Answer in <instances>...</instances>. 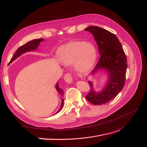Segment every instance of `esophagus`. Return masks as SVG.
<instances>
[{
    "instance_id": "obj_1",
    "label": "esophagus",
    "mask_w": 147,
    "mask_h": 147,
    "mask_svg": "<svg viewBox=\"0 0 147 147\" xmlns=\"http://www.w3.org/2000/svg\"><path fill=\"white\" fill-rule=\"evenodd\" d=\"M64 79L65 80V82L67 83H68V84L71 83L72 81H73L72 76L71 75V74H69V73L65 74V76H64Z\"/></svg>"
}]
</instances>
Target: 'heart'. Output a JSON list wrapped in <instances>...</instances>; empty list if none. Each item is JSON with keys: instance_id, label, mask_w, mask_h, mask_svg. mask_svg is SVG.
I'll list each match as a JSON object with an SVG mask.
<instances>
[{"instance_id": "heart-1", "label": "heart", "mask_w": 147, "mask_h": 147, "mask_svg": "<svg viewBox=\"0 0 147 147\" xmlns=\"http://www.w3.org/2000/svg\"><path fill=\"white\" fill-rule=\"evenodd\" d=\"M59 57L63 65L69 66L75 63L76 69L79 72L86 73L95 63L97 51L91 42L74 41L60 50Z\"/></svg>"}]
</instances>
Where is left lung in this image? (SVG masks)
<instances>
[{
    "label": "left lung",
    "instance_id": "left-lung-1",
    "mask_svg": "<svg viewBox=\"0 0 147 147\" xmlns=\"http://www.w3.org/2000/svg\"><path fill=\"white\" fill-rule=\"evenodd\" d=\"M85 30L93 34L101 55L91 74L104 69L109 77L105 87L99 92L94 90L93 83L88 81L90 88L86 98L94 105H101L111 101L123 88L127 65L126 57L118 38L111 32L97 26L88 27Z\"/></svg>",
    "mask_w": 147,
    "mask_h": 147
}]
</instances>
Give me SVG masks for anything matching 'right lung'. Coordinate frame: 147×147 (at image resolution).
Instances as JSON below:
<instances>
[{
  "instance_id": "add662e5",
  "label": "right lung",
  "mask_w": 147,
  "mask_h": 147,
  "mask_svg": "<svg viewBox=\"0 0 147 147\" xmlns=\"http://www.w3.org/2000/svg\"><path fill=\"white\" fill-rule=\"evenodd\" d=\"M44 40V39L42 38H40V39H35V40H33L32 41H30L29 42H27V43H26L25 45H24L22 46H21V47L19 48L16 53L14 54V55L13 56V57L11 58L10 63H11L13 60H15V59H16L18 57H20L21 55H22V54L26 53V52H29L31 51H34V50H36V49H38V46L40 45V42ZM55 88L57 92L61 94V96H63V91L62 88H61L59 86V83L57 82L55 86ZM63 101L64 99H61V106L60 107V109H59V111L57 112V113H58L61 109V108L63 107Z\"/></svg>"
}]
</instances>
